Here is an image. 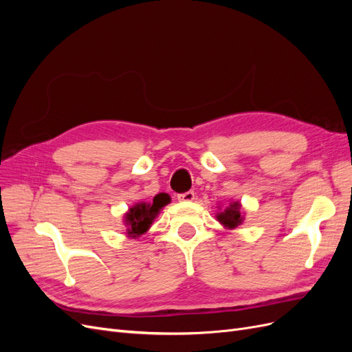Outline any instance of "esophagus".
Instances as JSON below:
<instances>
[{"label":"esophagus","instance_id":"34e87169","mask_svg":"<svg viewBox=\"0 0 352 352\" xmlns=\"http://www.w3.org/2000/svg\"><path fill=\"white\" fill-rule=\"evenodd\" d=\"M194 198H195L194 190H188V192H184V194H179L177 195L179 201H192Z\"/></svg>","mask_w":352,"mask_h":352}]
</instances>
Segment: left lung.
Listing matches in <instances>:
<instances>
[{
    "label": "left lung",
    "instance_id": "8db88e82",
    "mask_svg": "<svg viewBox=\"0 0 352 352\" xmlns=\"http://www.w3.org/2000/svg\"><path fill=\"white\" fill-rule=\"evenodd\" d=\"M219 221H221L223 225L228 228H236L238 225L242 223V216H241V206L239 202H233L225 211L220 212L217 216Z\"/></svg>",
    "mask_w": 352,
    "mask_h": 352
}]
</instances>
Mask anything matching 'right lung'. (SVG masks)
I'll return each mask as SVG.
<instances>
[{"mask_svg":"<svg viewBox=\"0 0 352 352\" xmlns=\"http://www.w3.org/2000/svg\"><path fill=\"white\" fill-rule=\"evenodd\" d=\"M170 202V197L167 194H158L154 197L153 202L146 204V202H140V204L133 206L129 212H126L124 221L127 225V235L132 238H138L142 233L148 230L151 226L153 220L158 214L160 208H163Z\"/></svg>","mask_w":352,"mask_h":352,"instance_id":"add662e5","label":"right lung"}]
</instances>
